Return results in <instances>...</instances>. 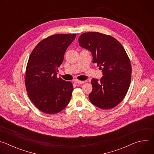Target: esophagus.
<instances>
[{"label": "esophagus", "instance_id": "1", "mask_svg": "<svg viewBox=\"0 0 154 154\" xmlns=\"http://www.w3.org/2000/svg\"><path fill=\"white\" fill-rule=\"evenodd\" d=\"M75 82L77 84H83L84 83V81H81V80H75Z\"/></svg>", "mask_w": 154, "mask_h": 154}]
</instances>
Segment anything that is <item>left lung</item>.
I'll return each instance as SVG.
<instances>
[{"mask_svg":"<svg viewBox=\"0 0 154 154\" xmlns=\"http://www.w3.org/2000/svg\"><path fill=\"white\" fill-rule=\"evenodd\" d=\"M79 42L92 53L93 62L103 72L99 81L91 80V102L104 109L115 107L124 99L130 85L131 66L127 52L116 39L99 32L84 33Z\"/></svg>","mask_w":154,"mask_h":154,"instance_id":"left-lung-1","label":"left lung"}]
</instances>
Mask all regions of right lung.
Returning <instances> with one entry per match:
<instances>
[{
  "label": "right lung",
  "instance_id": "1",
  "mask_svg": "<svg viewBox=\"0 0 154 154\" xmlns=\"http://www.w3.org/2000/svg\"><path fill=\"white\" fill-rule=\"evenodd\" d=\"M76 34H56L41 41L32 51L26 69L29 97L43 113L56 114L69 103L73 91L71 82L57 77V71Z\"/></svg>",
  "mask_w": 154,
  "mask_h": 154
}]
</instances>
